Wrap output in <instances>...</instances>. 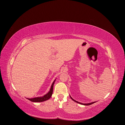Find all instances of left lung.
<instances>
[{"instance_id":"left-lung-1","label":"left lung","mask_w":125,"mask_h":125,"mask_svg":"<svg viewBox=\"0 0 125 125\" xmlns=\"http://www.w3.org/2000/svg\"><path fill=\"white\" fill-rule=\"evenodd\" d=\"M70 98L71 99L73 100V101H74V102H76V103H79V104H82V105H91V104H93V103H95L96 102H91V103H81V102H78V101H76V100H74L73 98H72L70 96Z\"/></svg>"}]
</instances>
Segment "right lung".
Masks as SVG:
<instances>
[{"mask_svg":"<svg viewBox=\"0 0 125 125\" xmlns=\"http://www.w3.org/2000/svg\"><path fill=\"white\" fill-rule=\"evenodd\" d=\"M56 80V79H55L54 80V81L53 82V83H52V84L51 87V89L47 94H46L42 97H35V98H27V99L32 102H43V101L49 100L51 97V96L52 94L54 84L55 83Z\"/></svg>","mask_w":125,"mask_h":125,"instance_id":"add662e5","label":"right lung"}]
</instances>
